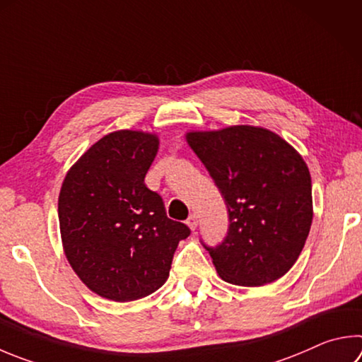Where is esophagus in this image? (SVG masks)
I'll return each mask as SVG.
<instances>
[{"label":"esophagus","mask_w":362,"mask_h":362,"mask_svg":"<svg viewBox=\"0 0 362 362\" xmlns=\"http://www.w3.org/2000/svg\"><path fill=\"white\" fill-rule=\"evenodd\" d=\"M187 225L189 226V229H193V231H194L196 226H198V215H196V214L189 215L188 220H187Z\"/></svg>","instance_id":"34e87169"}]
</instances>
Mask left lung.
Returning a JSON list of instances; mask_svg holds the SVG:
<instances>
[{
	"label": "left lung",
	"mask_w": 362,
	"mask_h": 362,
	"mask_svg": "<svg viewBox=\"0 0 362 362\" xmlns=\"http://www.w3.org/2000/svg\"><path fill=\"white\" fill-rule=\"evenodd\" d=\"M187 142L228 207L221 244L201 240L220 277L240 286L284 277L299 258L313 218L312 179L302 156L279 134L248 124L192 131Z\"/></svg>",
	"instance_id": "8db88e82"
}]
</instances>
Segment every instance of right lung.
<instances>
[{
    "mask_svg": "<svg viewBox=\"0 0 362 362\" xmlns=\"http://www.w3.org/2000/svg\"><path fill=\"white\" fill-rule=\"evenodd\" d=\"M158 136L122 129L101 137L72 166L58 196L64 255L91 291L136 300L163 286L189 228L168 218L144 179Z\"/></svg>",
    "mask_w": 362,
    "mask_h": 362,
    "instance_id": "obj_1",
    "label": "right lung"
}]
</instances>
